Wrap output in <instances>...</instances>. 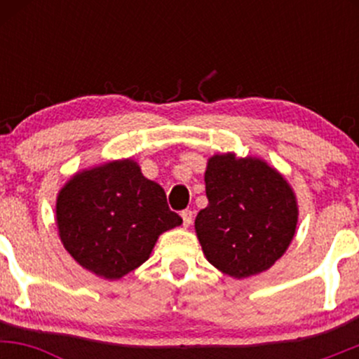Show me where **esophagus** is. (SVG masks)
I'll list each match as a JSON object with an SVG mask.
<instances>
[{
	"label": "esophagus",
	"instance_id": "34e87169",
	"mask_svg": "<svg viewBox=\"0 0 359 359\" xmlns=\"http://www.w3.org/2000/svg\"><path fill=\"white\" fill-rule=\"evenodd\" d=\"M180 216H182V222H184L185 228H189V226L192 224V211H191V209H185V211H182Z\"/></svg>",
	"mask_w": 359,
	"mask_h": 359
}]
</instances>
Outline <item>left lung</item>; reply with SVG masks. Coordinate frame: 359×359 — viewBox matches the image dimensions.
<instances>
[{
	"label": "left lung",
	"mask_w": 359,
	"mask_h": 359,
	"mask_svg": "<svg viewBox=\"0 0 359 359\" xmlns=\"http://www.w3.org/2000/svg\"><path fill=\"white\" fill-rule=\"evenodd\" d=\"M209 204L196 217L205 258L245 278L285 253L297 226V203L277 170L258 158L214 155L204 175Z\"/></svg>",
	"instance_id": "1"
}]
</instances>
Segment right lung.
I'll list each match as a JSON object with an SVG mask.
<instances>
[{
    "label": "right lung",
    "mask_w": 359,
    "mask_h": 359,
    "mask_svg": "<svg viewBox=\"0 0 359 359\" xmlns=\"http://www.w3.org/2000/svg\"><path fill=\"white\" fill-rule=\"evenodd\" d=\"M65 250L84 269L114 280L147 262L160 233L182 224L165 191L131 160L81 172L57 199Z\"/></svg>",
    "instance_id": "obj_1"
}]
</instances>
